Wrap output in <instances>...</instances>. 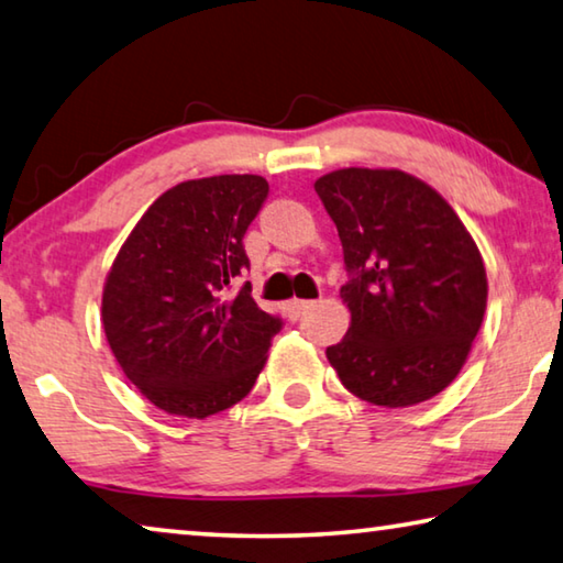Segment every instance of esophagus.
Segmentation results:
<instances>
[{
    "label": "esophagus",
    "mask_w": 563,
    "mask_h": 563,
    "mask_svg": "<svg viewBox=\"0 0 563 563\" xmlns=\"http://www.w3.org/2000/svg\"><path fill=\"white\" fill-rule=\"evenodd\" d=\"M310 306H313V300H290L288 306H285V316H288L290 320H298Z\"/></svg>",
    "instance_id": "obj_1"
}]
</instances>
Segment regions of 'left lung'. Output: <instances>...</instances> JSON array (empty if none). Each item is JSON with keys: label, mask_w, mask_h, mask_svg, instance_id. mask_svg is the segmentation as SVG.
<instances>
[{"label": "left lung", "mask_w": 563, "mask_h": 563, "mask_svg": "<svg viewBox=\"0 0 563 563\" xmlns=\"http://www.w3.org/2000/svg\"><path fill=\"white\" fill-rule=\"evenodd\" d=\"M316 192L343 245L351 328L325 355L353 396L406 408L459 376L486 310V271L433 187L400 169L345 167Z\"/></svg>", "instance_id": "1"}]
</instances>
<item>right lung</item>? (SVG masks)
<instances>
[{"label": "right lung", "instance_id": "obj_1", "mask_svg": "<svg viewBox=\"0 0 563 563\" xmlns=\"http://www.w3.org/2000/svg\"><path fill=\"white\" fill-rule=\"evenodd\" d=\"M261 175L187 180L150 205L104 283L114 358L165 413L208 418L243 400L283 320L257 308L243 238L267 200Z\"/></svg>", "mask_w": 563, "mask_h": 563}]
</instances>
